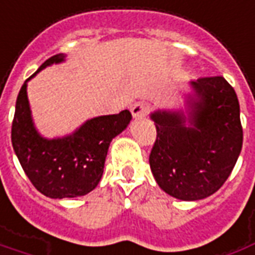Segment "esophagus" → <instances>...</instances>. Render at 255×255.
I'll return each mask as SVG.
<instances>
[{
    "mask_svg": "<svg viewBox=\"0 0 255 255\" xmlns=\"http://www.w3.org/2000/svg\"><path fill=\"white\" fill-rule=\"evenodd\" d=\"M149 113V106L144 103V102H141V103H135L133 107H131V114L134 118H144L146 117Z\"/></svg>",
    "mask_w": 255,
    "mask_h": 255,
    "instance_id": "esophagus-1",
    "label": "esophagus"
}]
</instances>
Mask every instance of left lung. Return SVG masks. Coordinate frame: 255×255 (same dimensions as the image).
Returning <instances> with one entry per match:
<instances>
[{
    "label": "left lung",
    "instance_id": "8db88e82",
    "mask_svg": "<svg viewBox=\"0 0 255 255\" xmlns=\"http://www.w3.org/2000/svg\"><path fill=\"white\" fill-rule=\"evenodd\" d=\"M190 84V126L182 113L150 115L157 133L149 155L152 174L167 194L183 201L216 193L235 167L243 142L239 102L228 81L215 76Z\"/></svg>",
    "mask_w": 255,
    "mask_h": 255
}]
</instances>
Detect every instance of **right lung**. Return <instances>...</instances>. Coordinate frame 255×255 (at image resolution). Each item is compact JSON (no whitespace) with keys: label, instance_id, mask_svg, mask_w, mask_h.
Listing matches in <instances>:
<instances>
[{"label":"right lung","instance_id":"right-lung-1","mask_svg":"<svg viewBox=\"0 0 255 255\" xmlns=\"http://www.w3.org/2000/svg\"><path fill=\"white\" fill-rule=\"evenodd\" d=\"M64 54L44 61L38 72L62 62ZM36 72V73H38ZM33 73L29 79H32ZM16 100L12 122V145L25 175L42 194L50 198L85 196L98 186L103 175L110 142L129 125L131 114L103 115L85 122L73 134L46 140L35 130L27 98V81Z\"/></svg>","mask_w":255,"mask_h":255}]
</instances>
